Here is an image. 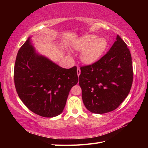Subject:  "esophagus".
Listing matches in <instances>:
<instances>
[{
	"instance_id": "1",
	"label": "esophagus",
	"mask_w": 148,
	"mask_h": 148,
	"mask_svg": "<svg viewBox=\"0 0 148 148\" xmlns=\"http://www.w3.org/2000/svg\"><path fill=\"white\" fill-rule=\"evenodd\" d=\"M77 74L78 77H79L80 74H81V70H80L79 68H77Z\"/></svg>"
}]
</instances>
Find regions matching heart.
I'll return each mask as SVG.
<instances>
[{
    "label": "heart",
    "mask_w": 148,
    "mask_h": 148,
    "mask_svg": "<svg viewBox=\"0 0 148 148\" xmlns=\"http://www.w3.org/2000/svg\"><path fill=\"white\" fill-rule=\"evenodd\" d=\"M72 46L76 51H81L79 58L83 64L91 65L104 54L108 42L106 38L97 37L95 34H87L74 40Z\"/></svg>",
    "instance_id": "obj_1"
}]
</instances>
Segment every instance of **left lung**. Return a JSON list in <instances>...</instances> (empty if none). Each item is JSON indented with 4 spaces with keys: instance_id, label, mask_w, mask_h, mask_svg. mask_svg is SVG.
I'll return each instance as SVG.
<instances>
[{
    "instance_id": "obj_1",
    "label": "left lung",
    "mask_w": 148,
    "mask_h": 148,
    "mask_svg": "<svg viewBox=\"0 0 148 148\" xmlns=\"http://www.w3.org/2000/svg\"><path fill=\"white\" fill-rule=\"evenodd\" d=\"M133 81L132 56L118 35L106 54L81 68L79 86L86 108L95 114L114 111L126 99Z\"/></svg>"
}]
</instances>
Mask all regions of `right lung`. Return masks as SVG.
<instances>
[{
  "label": "right lung",
  "instance_id": "add662e5",
  "mask_svg": "<svg viewBox=\"0 0 148 148\" xmlns=\"http://www.w3.org/2000/svg\"><path fill=\"white\" fill-rule=\"evenodd\" d=\"M30 36L18 52L14 80L18 95L31 111L52 118L64 111L77 68L64 69L36 51Z\"/></svg>",
  "mask_w": 148,
  "mask_h": 148
}]
</instances>
